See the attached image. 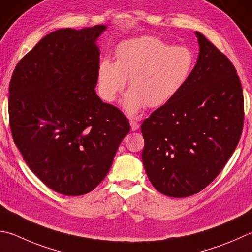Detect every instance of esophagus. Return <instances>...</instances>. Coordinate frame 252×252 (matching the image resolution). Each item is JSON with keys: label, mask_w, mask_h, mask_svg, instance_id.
I'll return each instance as SVG.
<instances>
[{"label": "esophagus", "mask_w": 252, "mask_h": 252, "mask_svg": "<svg viewBox=\"0 0 252 252\" xmlns=\"http://www.w3.org/2000/svg\"><path fill=\"white\" fill-rule=\"evenodd\" d=\"M130 126H131V130L132 131H136V130L139 129V126H140L139 122L135 121V120H130Z\"/></svg>", "instance_id": "1"}]
</instances>
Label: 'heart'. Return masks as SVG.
Wrapping results in <instances>:
<instances>
[{
	"mask_svg": "<svg viewBox=\"0 0 252 252\" xmlns=\"http://www.w3.org/2000/svg\"><path fill=\"white\" fill-rule=\"evenodd\" d=\"M116 62L103 59L98 69L99 90L112 102L129 78L130 91L123 107L131 114L144 106L162 107L184 87L195 67L194 52L187 46H171L158 37L141 36L120 43Z\"/></svg>",
	"mask_w": 252,
	"mask_h": 252,
	"instance_id": "1",
	"label": "heart"
}]
</instances>
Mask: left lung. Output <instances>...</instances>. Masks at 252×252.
<instances>
[{"instance_id":"1","label":"left lung","mask_w":252,"mask_h":252,"mask_svg":"<svg viewBox=\"0 0 252 252\" xmlns=\"http://www.w3.org/2000/svg\"><path fill=\"white\" fill-rule=\"evenodd\" d=\"M196 35L199 55L189 80L141 126L146 175L170 197H187L209 185L244 127V94L235 66L202 33Z\"/></svg>"}]
</instances>
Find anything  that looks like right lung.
I'll return each instance as SVG.
<instances>
[{
	"instance_id": "obj_1",
	"label": "right lung",
	"mask_w": 252,
	"mask_h": 252,
	"mask_svg": "<svg viewBox=\"0 0 252 252\" xmlns=\"http://www.w3.org/2000/svg\"><path fill=\"white\" fill-rule=\"evenodd\" d=\"M104 25L62 29L45 36L13 71L8 117L13 140L33 173L49 189L79 196L108 174L126 117L94 91Z\"/></svg>"
}]
</instances>
